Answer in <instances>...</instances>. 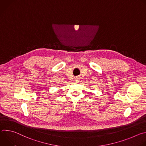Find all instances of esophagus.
<instances>
[{
    "label": "esophagus",
    "instance_id": "34e87169",
    "mask_svg": "<svg viewBox=\"0 0 146 146\" xmlns=\"http://www.w3.org/2000/svg\"><path fill=\"white\" fill-rule=\"evenodd\" d=\"M78 80V78H75V81H77Z\"/></svg>",
    "mask_w": 146,
    "mask_h": 146
}]
</instances>
